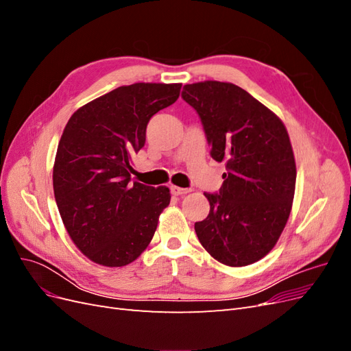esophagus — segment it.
Returning a JSON list of instances; mask_svg holds the SVG:
<instances>
[{"label": "esophagus", "instance_id": "esophagus-1", "mask_svg": "<svg viewBox=\"0 0 351 351\" xmlns=\"http://www.w3.org/2000/svg\"><path fill=\"white\" fill-rule=\"evenodd\" d=\"M171 193L176 196H182L189 193V189H183V187H178V186H171Z\"/></svg>", "mask_w": 351, "mask_h": 351}]
</instances>
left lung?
Listing matches in <instances>:
<instances>
[{
  "label": "left lung",
  "instance_id": "left-lung-1",
  "mask_svg": "<svg viewBox=\"0 0 351 351\" xmlns=\"http://www.w3.org/2000/svg\"><path fill=\"white\" fill-rule=\"evenodd\" d=\"M183 99L204 124L210 156L224 162L222 186L196 222L202 246L228 267H246L272 250L289 221L295 161L289 133L277 114L227 82L186 84Z\"/></svg>",
  "mask_w": 351,
  "mask_h": 351
}]
</instances>
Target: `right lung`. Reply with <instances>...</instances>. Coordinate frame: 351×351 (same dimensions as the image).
<instances>
[{
	"label": "right lung",
	"mask_w": 351,
	"mask_h": 351,
	"mask_svg": "<svg viewBox=\"0 0 351 351\" xmlns=\"http://www.w3.org/2000/svg\"><path fill=\"white\" fill-rule=\"evenodd\" d=\"M182 83L120 86L74 112L58 143L52 184L70 239L92 262L125 267L155 234L169 189L132 182V156L145 146L146 125L174 104Z\"/></svg>",
	"instance_id": "1"
}]
</instances>
